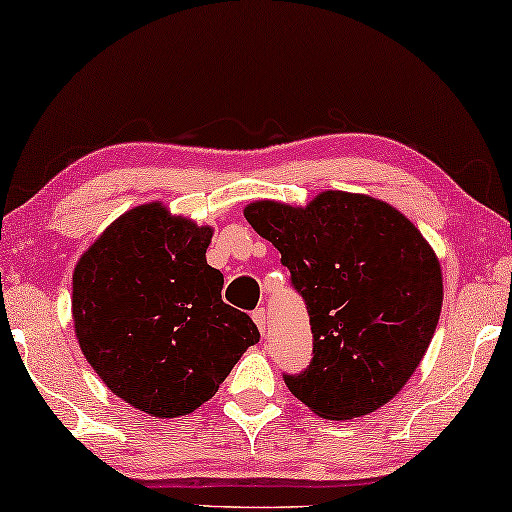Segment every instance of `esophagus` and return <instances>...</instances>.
<instances>
[{
  "label": "esophagus",
  "mask_w": 512,
  "mask_h": 512,
  "mask_svg": "<svg viewBox=\"0 0 512 512\" xmlns=\"http://www.w3.org/2000/svg\"><path fill=\"white\" fill-rule=\"evenodd\" d=\"M253 321L257 323L259 332H262V335H266V330H269V316H266L264 307H257V310L253 312Z\"/></svg>",
  "instance_id": "1"
}]
</instances>
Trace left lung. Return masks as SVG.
Masks as SVG:
<instances>
[{"instance_id":"1","label":"left lung","mask_w":512,"mask_h":512,"mask_svg":"<svg viewBox=\"0 0 512 512\" xmlns=\"http://www.w3.org/2000/svg\"><path fill=\"white\" fill-rule=\"evenodd\" d=\"M246 221L280 250L305 300L312 360L289 392L326 419L378 410L419 367L442 310V271L421 232L369 196L323 191L310 205L253 202Z\"/></svg>"}]
</instances>
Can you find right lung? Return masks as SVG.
<instances>
[{
    "label": "right lung",
    "mask_w": 512,
    "mask_h": 512,
    "mask_svg": "<svg viewBox=\"0 0 512 512\" xmlns=\"http://www.w3.org/2000/svg\"><path fill=\"white\" fill-rule=\"evenodd\" d=\"M209 241L212 227L152 202L111 223L72 275L81 353L113 394L152 417L200 408L259 342L253 319L223 303Z\"/></svg>",
    "instance_id": "1"
}]
</instances>
